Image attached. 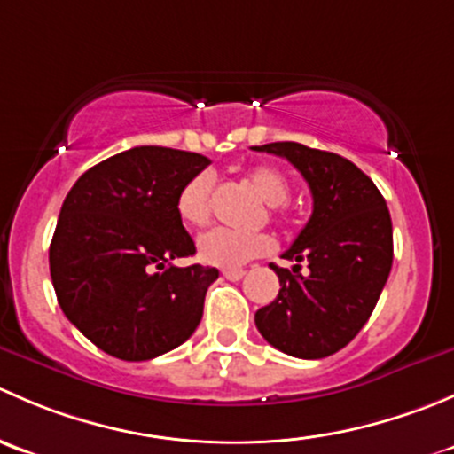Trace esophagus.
Returning a JSON list of instances; mask_svg holds the SVG:
<instances>
[{
	"label": "esophagus",
	"mask_w": 454,
	"mask_h": 454,
	"mask_svg": "<svg viewBox=\"0 0 454 454\" xmlns=\"http://www.w3.org/2000/svg\"><path fill=\"white\" fill-rule=\"evenodd\" d=\"M222 274H223V278H228V281H239V278H244L246 270H241V268H226V270H222Z\"/></svg>",
	"instance_id": "34e87169"
}]
</instances>
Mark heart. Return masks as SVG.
Instances as JSON below:
<instances>
[{
  "label": "heart",
  "instance_id": "b5f03b06",
  "mask_svg": "<svg viewBox=\"0 0 454 454\" xmlns=\"http://www.w3.org/2000/svg\"><path fill=\"white\" fill-rule=\"evenodd\" d=\"M246 182L274 210L290 198V182L278 168L256 164L246 171ZM177 215L186 226H204L213 213V176L206 171L191 177L177 195ZM272 250V239L263 232H237L231 228H210L198 239V254L204 263L237 268Z\"/></svg>",
  "mask_w": 454,
  "mask_h": 454
}]
</instances>
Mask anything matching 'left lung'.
I'll return each instance as SVG.
<instances>
[{
    "mask_svg": "<svg viewBox=\"0 0 454 454\" xmlns=\"http://www.w3.org/2000/svg\"><path fill=\"white\" fill-rule=\"evenodd\" d=\"M254 151L281 155L309 184V222L283 253L292 272L270 265L281 290L254 314L261 336L294 358L318 360L349 345L378 303L393 263V226L378 186L354 162L299 142ZM301 260L310 272L300 274Z\"/></svg>",
    "mask_w": 454,
    "mask_h": 454,
    "instance_id": "1",
    "label": "left lung"
}]
</instances>
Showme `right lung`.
<instances>
[{"label": "right lung", "mask_w": 454, "mask_h": 454, "mask_svg": "<svg viewBox=\"0 0 454 454\" xmlns=\"http://www.w3.org/2000/svg\"><path fill=\"white\" fill-rule=\"evenodd\" d=\"M210 164L168 146H134L76 180L50 244V277L72 325L114 358L151 360L189 340L217 268L173 259L195 244L177 195Z\"/></svg>", "instance_id": "1"}]
</instances>
